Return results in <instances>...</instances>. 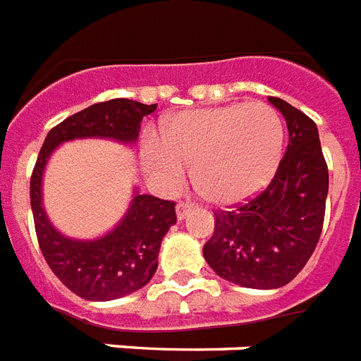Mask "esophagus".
<instances>
[{
  "label": "esophagus",
  "mask_w": 361,
  "mask_h": 361,
  "mask_svg": "<svg viewBox=\"0 0 361 361\" xmlns=\"http://www.w3.org/2000/svg\"><path fill=\"white\" fill-rule=\"evenodd\" d=\"M193 210V204L192 202H188V201H180L177 204V217L183 221V219H186L188 216H190V212Z\"/></svg>",
  "instance_id": "1"
}]
</instances>
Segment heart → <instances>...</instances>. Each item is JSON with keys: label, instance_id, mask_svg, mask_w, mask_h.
Segmentation results:
<instances>
[{"label": "heart", "instance_id": "obj_1", "mask_svg": "<svg viewBox=\"0 0 361 361\" xmlns=\"http://www.w3.org/2000/svg\"><path fill=\"white\" fill-rule=\"evenodd\" d=\"M284 121L267 103L183 110L144 145L149 173L175 188L193 166V183L216 204H238L267 186L284 153Z\"/></svg>", "mask_w": 361, "mask_h": 361}]
</instances>
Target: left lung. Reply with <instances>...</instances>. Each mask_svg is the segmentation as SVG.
<instances>
[{
    "mask_svg": "<svg viewBox=\"0 0 361 361\" xmlns=\"http://www.w3.org/2000/svg\"><path fill=\"white\" fill-rule=\"evenodd\" d=\"M284 116L290 142L269 186L232 212H214L204 260L228 282L275 290L306 266L323 231L329 168L317 125L281 97H267Z\"/></svg>",
    "mask_w": 361,
    "mask_h": 361,
    "instance_id": "8db88e82",
    "label": "left lung"
}]
</instances>
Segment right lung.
Listing matches in <instances>:
<instances>
[{
    "mask_svg": "<svg viewBox=\"0 0 361 361\" xmlns=\"http://www.w3.org/2000/svg\"><path fill=\"white\" fill-rule=\"evenodd\" d=\"M157 105L110 99L80 110L47 133L31 177V208L38 245L59 281L86 300H112L144 288L159 267V251L169 227L177 223L175 202L134 190L125 216L95 240L64 236L49 221L42 202L47 160L64 142L106 138L121 144L138 140L144 116Z\"/></svg>",
    "mask_w": 361,
    "mask_h": 361,
    "instance_id": "obj_1",
    "label": "right lung"
}]
</instances>
